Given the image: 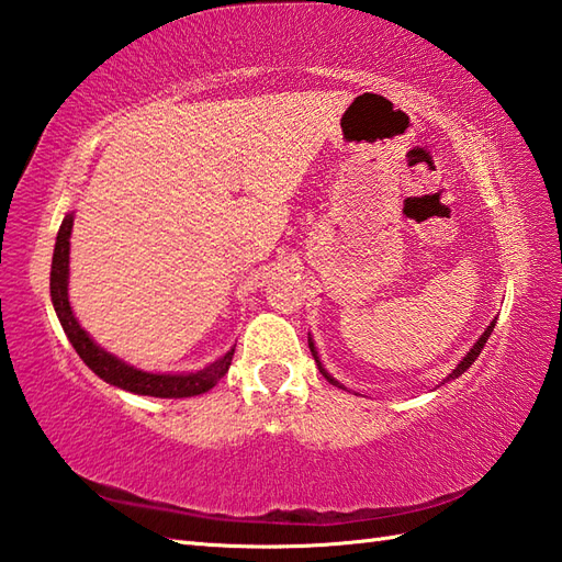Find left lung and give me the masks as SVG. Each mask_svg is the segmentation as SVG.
<instances>
[{"instance_id":"left-lung-1","label":"left lung","mask_w":562,"mask_h":562,"mask_svg":"<svg viewBox=\"0 0 562 562\" xmlns=\"http://www.w3.org/2000/svg\"><path fill=\"white\" fill-rule=\"evenodd\" d=\"M493 327H495V322H491V327L488 329H485L483 334H481V339L476 341V344H473V348H471V351L464 356V358H461L459 360V366L452 370V375L450 378H447L445 382H450V380H454V378H459L461 375V372H467L471 366H473V360H476L479 356H481V351H483V346H485V341H488V336H491V331H493ZM307 344H310V351H313V356H315V360H317V368H319V372H322V375L324 378H327V382H331V384H336V386H341V390H346V386L344 384H339V382H336L331 375H329V372L327 370H324L322 368V363H319V358H317V351H315V344H313V339H310V336H307Z\"/></svg>"}]
</instances>
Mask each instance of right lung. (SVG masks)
Wrapping results in <instances>:
<instances>
[{"label": "right lung", "mask_w": 562, "mask_h": 562, "mask_svg": "<svg viewBox=\"0 0 562 562\" xmlns=\"http://www.w3.org/2000/svg\"><path fill=\"white\" fill-rule=\"evenodd\" d=\"M71 226H74V214H67L61 221L57 243H55V255H53V271H49V295H53L55 313L59 317L61 329H65L67 339L71 346L77 348L79 358L89 366L98 378L120 386V390H127L134 394L144 396H160V398H182V396H196L209 392L223 375H226L231 368V360L235 348L218 358L214 366L204 370L187 372V375H158V372H144L136 370L134 366H127L117 356L103 351L101 346H95L89 334L81 329L69 305V238H71Z\"/></svg>", "instance_id": "1"}]
</instances>
